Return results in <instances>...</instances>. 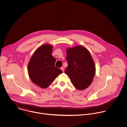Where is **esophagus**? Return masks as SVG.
<instances>
[{
	"label": "esophagus",
	"mask_w": 127,
	"mask_h": 127,
	"mask_svg": "<svg viewBox=\"0 0 127 127\" xmlns=\"http://www.w3.org/2000/svg\"><path fill=\"white\" fill-rule=\"evenodd\" d=\"M61 69L62 70V71L63 72H64V68L63 67H61Z\"/></svg>",
	"instance_id": "1"
}]
</instances>
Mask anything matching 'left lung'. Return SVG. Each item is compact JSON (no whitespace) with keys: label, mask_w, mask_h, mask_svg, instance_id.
<instances>
[{"label":"left lung","mask_w":127,"mask_h":127,"mask_svg":"<svg viewBox=\"0 0 127 127\" xmlns=\"http://www.w3.org/2000/svg\"><path fill=\"white\" fill-rule=\"evenodd\" d=\"M68 66L65 73L77 89L87 88L92 84L95 73V65L88 50L82 46L66 50Z\"/></svg>","instance_id":"1"}]
</instances>
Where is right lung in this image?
<instances>
[{
	"mask_svg": "<svg viewBox=\"0 0 127 127\" xmlns=\"http://www.w3.org/2000/svg\"><path fill=\"white\" fill-rule=\"evenodd\" d=\"M53 46L49 44L42 45L32 56L28 69L32 82L42 88L48 87L62 71L55 67L56 59L52 55Z\"/></svg>",
	"mask_w": 127,
	"mask_h": 127,
	"instance_id": "add662e5",
	"label": "right lung"
}]
</instances>
